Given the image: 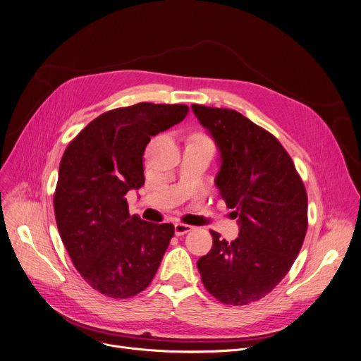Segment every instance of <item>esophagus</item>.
<instances>
[{
    "instance_id": "esophagus-1",
    "label": "esophagus",
    "mask_w": 361,
    "mask_h": 361,
    "mask_svg": "<svg viewBox=\"0 0 361 361\" xmlns=\"http://www.w3.org/2000/svg\"><path fill=\"white\" fill-rule=\"evenodd\" d=\"M190 231H192V226L185 225V223H176V225H175V233H176L178 236L185 235L186 232H190Z\"/></svg>"
}]
</instances>
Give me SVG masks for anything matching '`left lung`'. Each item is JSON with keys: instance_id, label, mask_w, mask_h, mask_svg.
Masks as SVG:
<instances>
[{"instance_id": "8db88e82", "label": "left lung", "mask_w": 361, "mask_h": 361, "mask_svg": "<svg viewBox=\"0 0 361 361\" xmlns=\"http://www.w3.org/2000/svg\"><path fill=\"white\" fill-rule=\"evenodd\" d=\"M191 109L219 149L214 183L239 225L232 243L210 231L213 247L197 266L214 298L245 305L267 295L294 264L307 232V192L271 133L235 110Z\"/></svg>"}]
</instances>
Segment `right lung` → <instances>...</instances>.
Wrapping results in <instances>:
<instances>
[{"instance_id":"obj_1","label":"right lung","mask_w":361,"mask_h":361,"mask_svg":"<svg viewBox=\"0 0 361 361\" xmlns=\"http://www.w3.org/2000/svg\"><path fill=\"white\" fill-rule=\"evenodd\" d=\"M188 106L140 102L102 113L66 148L54 213L61 241L94 289L129 298L156 274L175 226L129 214L126 194L144 185L151 136L180 123Z\"/></svg>"}]
</instances>
